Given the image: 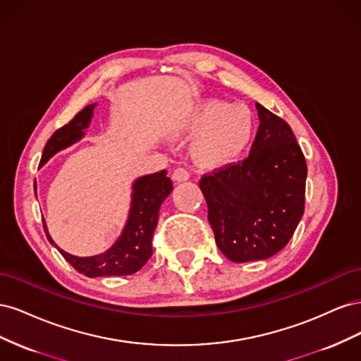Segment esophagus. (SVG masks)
Here are the masks:
<instances>
[{"label": "esophagus", "instance_id": "34e87169", "mask_svg": "<svg viewBox=\"0 0 361 361\" xmlns=\"http://www.w3.org/2000/svg\"><path fill=\"white\" fill-rule=\"evenodd\" d=\"M171 179H173L174 182H185V180L190 179V173H188V170H185V169H182V167H178V169L173 170Z\"/></svg>", "mask_w": 361, "mask_h": 361}]
</instances>
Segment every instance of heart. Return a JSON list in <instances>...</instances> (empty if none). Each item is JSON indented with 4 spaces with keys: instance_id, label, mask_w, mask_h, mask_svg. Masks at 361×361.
Masks as SVG:
<instances>
[{
    "instance_id": "obj_1",
    "label": "heart",
    "mask_w": 361,
    "mask_h": 361,
    "mask_svg": "<svg viewBox=\"0 0 361 361\" xmlns=\"http://www.w3.org/2000/svg\"><path fill=\"white\" fill-rule=\"evenodd\" d=\"M187 130L197 135L191 157L202 169H221L241 158L256 134V118L244 104L202 99L192 106Z\"/></svg>"
}]
</instances>
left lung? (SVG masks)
Instances as JSON below:
<instances>
[{"label":"left lung","instance_id":"left-lung-1","mask_svg":"<svg viewBox=\"0 0 361 361\" xmlns=\"http://www.w3.org/2000/svg\"><path fill=\"white\" fill-rule=\"evenodd\" d=\"M256 108L260 125L250 155L199 182L215 243L239 264L279 253L304 214L302 150L285 120L260 104Z\"/></svg>","mask_w":361,"mask_h":361}]
</instances>
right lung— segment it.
Here are the masks:
<instances>
[{
    "mask_svg": "<svg viewBox=\"0 0 361 361\" xmlns=\"http://www.w3.org/2000/svg\"><path fill=\"white\" fill-rule=\"evenodd\" d=\"M94 106L96 104L87 105L68 125L61 126L51 135L45 149H43L40 166H43L57 152L72 146L84 137V130L89 128L92 122ZM171 191L173 183L167 176L166 170L138 178L133 183L129 216L122 235L110 250L97 256L78 257L66 253V251L54 244L45 221H43V228H45L49 243L57 247L61 256L76 271L87 277L135 274L137 271L146 265V262L152 256V236H154L158 224L159 207Z\"/></svg>",
    "mask_w": 361,
    "mask_h": 361,
    "instance_id": "1",
    "label": "right lung"
}]
</instances>
